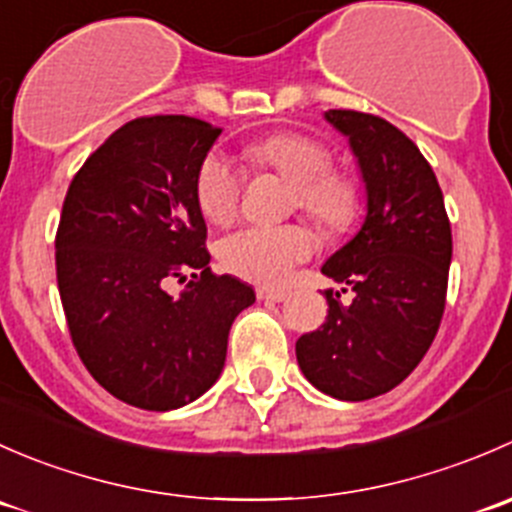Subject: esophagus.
Segmentation results:
<instances>
[{"instance_id": "1", "label": "esophagus", "mask_w": 512, "mask_h": 512, "mask_svg": "<svg viewBox=\"0 0 512 512\" xmlns=\"http://www.w3.org/2000/svg\"><path fill=\"white\" fill-rule=\"evenodd\" d=\"M287 297V289H257V299H262V302H285Z\"/></svg>"}]
</instances>
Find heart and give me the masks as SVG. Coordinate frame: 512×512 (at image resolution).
Wrapping results in <instances>:
<instances>
[{
	"mask_svg": "<svg viewBox=\"0 0 512 512\" xmlns=\"http://www.w3.org/2000/svg\"><path fill=\"white\" fill-rule=\"evenodd\" d=\"M252 160L277 170L297 188L299 205L324 225H347L354 218L356 193L349 180L332 175V156L302 133H275L247 146ZM240 168L223 153H213L198 170L195 195L205 218L225 225L240 203ZM314 252V237L297 225H247L230 232L218 245L220 265L230 275L255 285L277 287L292 277Z\"/></svg>",
	"mask_w": 512,
	"mask_h": 512,
	"instance_id": "obj_1",
	"label": "heart"
}]
</instances>
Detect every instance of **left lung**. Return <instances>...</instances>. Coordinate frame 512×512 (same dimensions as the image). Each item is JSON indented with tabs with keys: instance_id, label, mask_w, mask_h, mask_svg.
<instances>
[{
	"instance_id": "1",
	"label": "left lung",
	"mask_w": 512,
	"mask_h": 512,
	"mask_svg": "<svg viewBox=\"0 0 512 512\" xmlns=\"http://www.w3.org/2000/svg\"><path fill=\"white\" fill-rule=\"evenodd\" d=\"M349 141L366 195L359 232L322 265L349 285L324 289L329 312L297 339L309 384L339 401H366L399 386L431 347L446 307L453 240L443 193L409 136L379 116L324 113Z\"/></svg>"
}]
</instances>
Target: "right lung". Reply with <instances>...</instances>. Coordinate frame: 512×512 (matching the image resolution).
<instances>
[{
    "label": "right lung",
    "mask_w": 512,
    "mask_h": 512,
    "mask_svg": "<svg viewBox=\"0 0 512 512\" xmlns=\"http://www.w3.org/2000/svg\"><path fill=\"white\" fill-rule=\"evenodd\" d=\"M223 128L190 116L136 118L74 175L56 232V280L71 339L116 399L173 411L220 379L227 334L255 289L213 275L198 170ZM194 280L178 298L170 276Z\"/></svg>",
    "instance_id": "obj_1"
}]
</instances>
